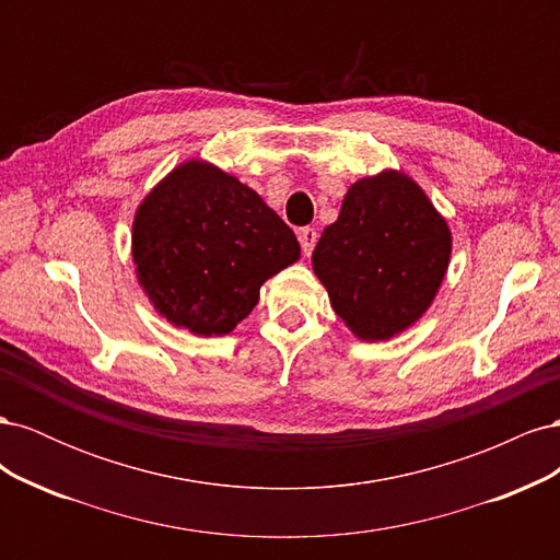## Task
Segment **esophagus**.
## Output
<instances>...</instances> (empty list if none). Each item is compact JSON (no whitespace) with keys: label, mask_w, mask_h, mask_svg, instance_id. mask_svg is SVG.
<instances>
[{"label":"esophagus","mask_w":560,"mask_h":560,"mask_svg":"<svg viewBox=\"0 0 560 560\" xmlns=\"http://www.w3.org/2000/svg\"><path fill=\"white\" fill-rule=\"evenodd\" d=\"M299 243H301L303 254H306V257H311V252H313V247H315V243H317V231L311 229V226L301 229V231H299Z\"/></svg>","instance_id":"1"}]
</instances>
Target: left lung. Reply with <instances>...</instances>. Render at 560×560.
Here are the masks:
<instances>
[{"instance_id":"left-lung-1","label":"left lung","mask_w":560,"mask_h":560,"mask_svg":"<svg viewBox=\"0 0 560 560\" xmlns=\"http://www.w3.org/2000/svg\"><path fill=\"white\" fill-rule=\"evenodd\" d=\"M448 259L446 219L411 177L385 171L350 186L313 270L354 336L385 341L430 308Z\"/></svg>"}]
</instances>
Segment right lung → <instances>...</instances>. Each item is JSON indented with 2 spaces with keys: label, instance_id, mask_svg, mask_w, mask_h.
I'll return each mask as SVG.
<instances>
[{
  "label": "right lung",
  "instance_id": "add662e5",
  "mask_svg": "<svg viewBox=\"0 0 560 560\" xmlns=\"http://www.w3.org/2000/svg\"><path fill=\"white\" fill-rule=\"evenodd\" d=\"M294 231L257 191L219 167L186 161L135 214L132 259L154 308L198 336L235 329L261 284L299 259Z\"/></svg>",
  "mask_w": 560,
  "mask_h": 560
}]
</instances>
